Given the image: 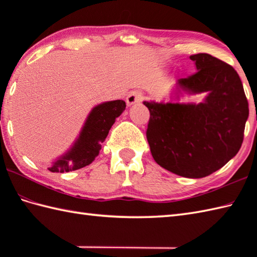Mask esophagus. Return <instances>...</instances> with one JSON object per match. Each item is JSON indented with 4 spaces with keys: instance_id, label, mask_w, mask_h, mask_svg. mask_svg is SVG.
Returning <instances> with one entry per match:
<instances>
[{
    "instance_id": "obj_1",
    "label": "esophagus",
    "mask_w": 257,
    "mask_h": 257,
    "mask_svg": "<svg viewBox=\"0 0 257 257\" xmlns=\"http://www.w3.org/2000/svg\"><path fill=\"white\" fill-rule=\"evenodd\" d=\"M143 95L138 91H133L125 98V102H127V106H133L136 105V103H139L143 101Z\"/></svg>"
}]
</instances>
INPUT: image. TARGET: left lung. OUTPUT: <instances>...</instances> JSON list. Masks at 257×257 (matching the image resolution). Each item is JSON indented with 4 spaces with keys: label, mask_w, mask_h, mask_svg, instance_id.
I'll return each mask as SVG.
<instances>
[{
    "label": "left lung",
    "mask_w": 257,
    "mask_h": 257,
    "mask_svg": "<svg viewBox=\"0 0 257 257\" xmlns=\"http://www.w3.org/2000/svg\"><path fill=\"white\" fill-rule=\"evenodd\" d=\"M195 74L177 81L178 91L204 92L200 103L144 101L149 109L147 140L155 161L185 178H203L219 170L241 148L248 102L231 65L210 54L190 56Z\"/></svg>",
    "instance_id": "8db88e82"
}]
</instances>
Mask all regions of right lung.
Segmentation results:
<instances>
[{
  "instance_id": "add662e5",
  "label": "right lung",
  "mask_w": 257,
  "mask_h": 257,
  "mask_svg": "<svg viewBox=\"0 0 257 257\" xmlns=\"http://www.w3.org/2000/svg\"><path fill=\"white\" fill-rule=\"evenodd\" d=\"M124 108L125 102L123 100L102 102L92 108L74 146L64 156L58 158L48 170L68 172L90 165L99 155L101 144L105 141L116 118L122 113Z\"/></svg>"
}]
</instances>
